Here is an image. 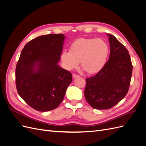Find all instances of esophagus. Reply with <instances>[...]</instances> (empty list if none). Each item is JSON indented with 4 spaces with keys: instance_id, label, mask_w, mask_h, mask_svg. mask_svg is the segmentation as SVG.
Wrapping results in <instances>:
<instances>
[{
    "instance_id": "obj_1",
    "label": "esophagus",
    "mask_w": 146,
    "mask_h": 146,
    "mask_svg": "<svg viewBox=\"0 0 146 146\" xmlns=\"http://www.w3.org/2000/svg\"><path fill=\"white\" fill-rule=\"evenodd\" d=\"M79 77L78 75L76 74H72V77L73 78H76V77Z\"/></svg>"
}]
</instances>
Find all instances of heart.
<instances>
[{"mask_svg":"<svg viewBox=\"0 0 146 146\" xmlns=\"http://www.w3.org/2000/svg\"><path fill=\"white\" fill-rule=\"evenodd\" d=\"M110 54L109 46L100 38H82L70 46V50H63L61 60L66 69H77L81 61L82 68L89 74L99 72L104 67Z\"/></svg>","mask_w":146,"mask_h":146,"instance_id":"b5f03b06","label":"heart"}]
</instances>
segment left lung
Listing matches in <instances>:
<instances>
[{
    "label": "left lung",
    "mask_w": 146,
    "mask_h": 146,
    "mask_svg": "<svg viewBox=\"0 0 146 146\" xmlns=\"http://www.w3.org/2000/svg\"><path fill=\"white\" fill-rule=\"evenodd\" d=\"M109 36L110 54L104 67L86 79L85 99L98 110L110 109L117 104L129 89L133 66L129 51L112 35Z\"/></svg>",
    "instance_id": "1"
}]
</instances>
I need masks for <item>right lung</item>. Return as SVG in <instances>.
I'll list each match as a JSON object with an SVG mask.
<instances>
[{"mask_svg": "<svg viewBox=\"0 0 146 146\" xmlns=\"http://www.w3.org/2000/svg\"><path fill=\"white\" fill-rule=\"evenodd\" d=\"M65 36L42 35L27 43L16 68L17 91L30 107L39 111L54 110L62 102L72 74L58 65Z\"/></svg>", "mask_w": 146, "mask_h": 146, "instance_id": "1", "label": "right lung"}]
</instances>
